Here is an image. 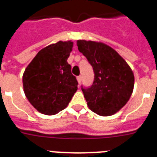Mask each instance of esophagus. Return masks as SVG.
I'll return each instance as SVG.
<instances>
[{
  "label": "esophagus",
  "instance_id": "obj_1",
  "mask_svg": "<svg viewBox=\"0 0 157 157\" xmlns=\"http://www.w3.org/2000/svg\"><path fill=\"white\" fill-rule=\"evenodd\" d=\"M77 80H78V84H80V83L82 82V76L81 75L78 76Z\"/></svg>",
  "mask_w": 157,
  "mask_h": 157
}]
</instances>
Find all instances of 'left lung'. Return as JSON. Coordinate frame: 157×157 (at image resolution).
Returning <instances> with one entry per match:
<instances>
[{"mask_svg": "<svg viewBox=\"0 0 157 157\" xmlns=\"http://www.w3.org/2000/svg\"><path fill=\"white\" fill-rule=\"evenodd\" d=\"M77 46L94 72L92 86L88 88L82 86L89 109L99 116L114 115L132 94V70L120 54L104 43L78 40Z\"/></svg>", "mask_w": 157, "mask_h": 157, "instance_id": "1", "label": "left lung"}]
</instances>
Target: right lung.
Listing matches in <instances>:
<instances>
[{"label":"right lung","mask_w":157,"mask_h":157,"mask_svg":"<svg viewBox=\"0 0 157 157\" xmlns=\"http://www.w3.org/2000/svg\"><path fill=\"white\" fill-rule=\"evenodd\" d=\"M73 42L59 41L37 52L25 70L23 84L25 95L42 114H57L67 106L78 90L75 76L67 59Z\"/></svg>","instance_id":"right-lung-1"}]
</instances>
